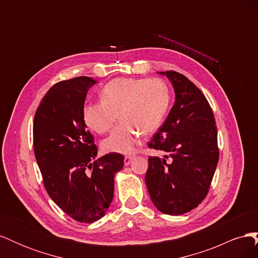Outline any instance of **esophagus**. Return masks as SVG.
<instances>
[{
  "label": "esophagus",
  "instance_id": "1",
  "mask_svg": "<svg viewBox=\"0 0 258 258\" xmlns=\"http://www.w3.org/2000/svg\"><path fill=\"white\" fill-rule=\"evenodd\" d=\"M132 159H134V156H130V155H128V156H124V159H123V161H124V166H129V165H130V162L132 161Z\"/></svg>",
  "mask_w": 258,
  "mask_h": 258
}]
</instances>
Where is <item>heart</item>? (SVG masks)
<instances>
[{
  "label": "heart",
  "instance_id": "1",
  "mask_svg": "<svg viewBox=\"0 0 258 258\" xmlns=\"http://www.w3.org/2000/svg\"><path fill=\"white\" fill-rule=\"evenodd\" d=\"M170 101V88L161 79L119 77L104 86L101 101L84 106L83 119L91 130L104 134L112 129L119 114L121 122L102 147L105 152L129 154L141 135L150 136L159 128Z\"/></svg>",
  "mask_w": 258,
  "mask_h": 258
}]
</instances>
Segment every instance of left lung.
<instances>
[{
    "label": "left lung",
    "mask_w": 258,
    "mask_h": 258,
    "mask_svg": "<svg viewBox=\"0 0 258 258\" xmlns=\"http://www.w3.org/2000/svg\"><path fill=\"white\" fill-rule=\"evenodd\" d=\"M160 74L172 83L175 103L147 143L166 155L148 158L145 183L160 212L181 215L198 207L209 192L220 155L217 129L212 108L196 85L175 71Z\"/></svg>",
    "instance_id": "1"
}]
</instances>
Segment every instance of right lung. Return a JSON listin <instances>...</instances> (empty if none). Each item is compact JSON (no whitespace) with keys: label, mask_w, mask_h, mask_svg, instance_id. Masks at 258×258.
<instances>
[{"label":"right lung","mask_w":258,"mask_h":258,"mask_svg":"<svg viewBox=\"0 0 258 258\" xmlns=\"http://www.w3.org/2000/svg\"><path fill=\"white\" fill-rule=\"evenodd\" d=\"M96 83L80 76L54 84L33 122L34 154L46 191L80 223L104 216L113 200L115 173L123 167L118 153L96 158L98 147L83 119L86 96Z\"/></svg>","instance_id":"right-lung-1"}]
</instances>
